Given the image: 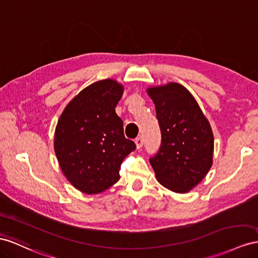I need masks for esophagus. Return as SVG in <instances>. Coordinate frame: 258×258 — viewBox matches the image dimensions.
I'll use <instances>...</instances> for the list:
<instances>
[{
  "mask_svg": "<svg viewBox=\"0 0 258 258\" xmlns=\"http://www.w3.org/2000/svg\"><path fill=\"white\" fill-rule=\"evenodd\" d=\"M135 142H136V145H137V149H141L142 146H143V139H142V137H138L136 140H135Z\"/></svg>",
  "mask_w": 258,
  "mask_h": 258,
  "instance_id": "1",
  "label": "esophagus"
}]
</instances>
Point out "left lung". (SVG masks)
<instances>
[{
    "label": "left lung",
    "mask_w": 258,
    "mask_h": 258,
    "mask_svg": "<svg viewBox=\"0 0 258 258\" xmlns=\"http://www.w3.org/2000/svg\"><path fill=\"white\" fill-rule=\"evenodd\" d=\"M156 108L161 146L150 163L158 182L185 193L201 182L213 164L214 136L196 99L172 82L148 90Z\"/></svg>",
    "instance_id": "8db88e82"
}]
</instances>
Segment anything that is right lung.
Wrapping results in <instances>:
<instances>
[{
  "label": "right lung",
  "mask_w": 258,
  "mask_h": 258,
  "mask_svg": "<svg viewBox=\"0 0 258 258\" xmlns=\"http://www.w3.org/2000/svg\"><path fill=\"white\" fill-rule=\"evenodd\" d=\"M122 86L105 79L92 83L68 104L55 130L58 164L76 189L87 194L105 191L119 180L123 158L136 150L124 138L115 112Z\"/></svg>",
  "instance_id": "obj_1"
}]
</instances>
